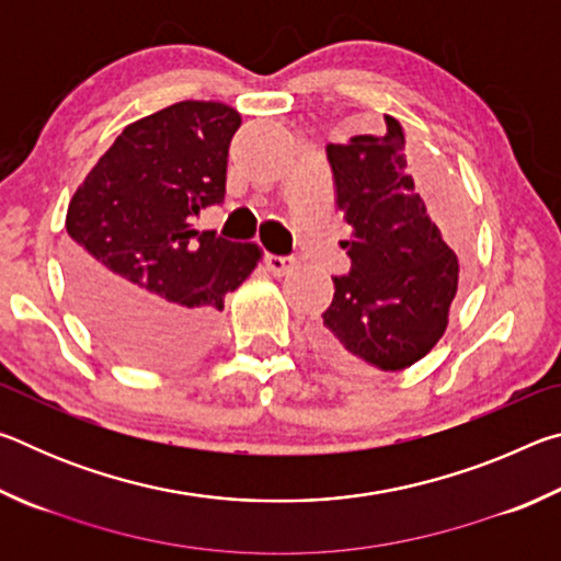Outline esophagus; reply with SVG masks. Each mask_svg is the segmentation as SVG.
Segmentation results:
<instances>
[{
	"label": "esophagus",
	"instance_id": "1",
	"mask_svg": "<svg viewBox=\"0 0 561 561\" xmlns=\"http://www.w3.org/2000/svg\"><path fill=\"white\" fill-rule=\"evenodd\" d=\"M264 264H267V270L272 274H277V277H282V274H289L294 267H297V260H294V257H282V254H267V260H264Z\"/></svg>",
	"mask_w": 561,
	"mask_h": 561
}]
</instances>
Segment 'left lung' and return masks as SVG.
<instances>
[{
    "mask_svg": "<svg viewBox=\"0 0 561 561\" xmlns=\"http://www.w3.org/2000/svg\"><path fill=\"white\" fill-rule=\"evenodd\" d=\"M401 123L383 136L329 144L336 207L351 225L341 242L351 272L334 277L317 344L344 366L403 371L438 344L458 291V257L431 220L403 156Z\"/></svg>",
    "mask_w": 561,
    "mask_h": 561,
    "instance_id": "8db88e82",
    "label": "left lung"
}]
</instances>
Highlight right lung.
<instances>
[{"mask_svg": "<svg viewBox=\"0 0 561 561\" xmlns=\"http://www.w3.org/2000/svg\"><path fill=\"white\" fill-rule=\"evenodd\" d=\"M240 113L180 101L123 128L66 213V272L91 327L123 358L175 366L201 354L225 294L262 260L254 242L193 230L222 203Z\"/></svg>", "mask_w": 561, "mask_h": 561, "instance_id": "obj_1", "label": "right lung"}]
</instances>
